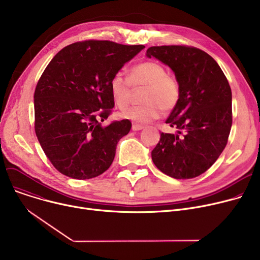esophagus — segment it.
Wrapping results in <instances>:
<instances>
[{
	"label": "esophagus",
	"instance_id": "obj_1",
	"mask_svg": "<svg viewBox=\"0 0 260 260\" xmlns=\"http://www.w3.org/2000/svg\"><path fill=\"white\" fill-rule=\"evenodd\" d=\"M143 128H144L143 125L137 124V123H134L133 126H132V129H133V131H140V129H143Z\"/></svg>",
	"mask_w": 260,
	"mask_h": 260
}]
</instances>
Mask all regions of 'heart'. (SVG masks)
Returning <instances> with one entry per match:
<instances>
[{
  "label": "heart",
  "instance_id": "1",
  "mask_svg": "<svg viewBox=\"0 0 260 260\" xmlns=\"http://www.w3.org/2000/svg\"><path fill=\"white\" fill-rule=\"evenodd\" d=\"M146 87L143 93L144 104L131 106L120 116L135 122L146 123L157 119L162 109L170 112L179 103L181 86L178 79L168 74L166 67L154 61H146L131 68L128 79L122 74H115L109 81V91L115 104L123 108L129 104L133 89Z\"/></svg>",
  "mask_w": 260,
  "mask_h": 260
}]
</instances>
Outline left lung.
Here are the masks:
<instances>
[{"instance_id": "obj_1", "label": "left lung", "mask_w": 260, "mask_h": 260, "mask_svg": "<svg viewBox=\"0 0 260 260\" xmlns=\"http://www.w3.org/2000/svg\"><path fill=\"white\" fill-rule=\"evenodd\" d=\"M146 57L170 66L181 86L179 103L166 121L177 134L161 133L153 162L172 178H195L214 165L228 143L232 127L229 82L210 54L196 47L152 46Z\"/></svg>"}]
</instances>
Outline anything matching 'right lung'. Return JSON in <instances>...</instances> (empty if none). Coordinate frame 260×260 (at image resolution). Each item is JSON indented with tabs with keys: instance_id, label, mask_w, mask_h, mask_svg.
I'll return each instance as SVG.
<instances>
[{
	"instance_id": "1",
	"label": "right lung",
	"mask_w": 260,
	"mask_h": 260,
	"mask_svg": "<svg viewBox=\"0 0 260 260\" xmlns=\"http://www.w3.org/2000/svg\"><path fill=\"white\" fill-rule=\"evenodd\" d=\"M144 45L87 40L61 49L35 90V131L46 157L61 174L85 180L112 166L128 119L102 122L115 102L109 81Z\"/></svg>"
}]
</instances>
